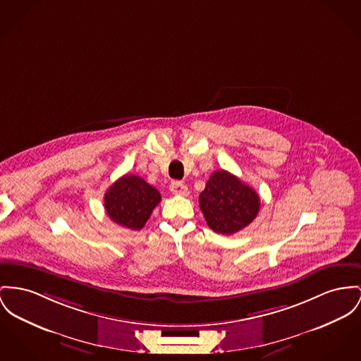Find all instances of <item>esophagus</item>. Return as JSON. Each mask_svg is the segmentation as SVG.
I'll return each mask as SVG.
<instances>
[{"instance_id":"34e87169","label":"esophagus","mask_w":361,"mask_h":361,"mask_svg":"<svg viewBox=\"0 0 361 361\" xmlns=\"http://www.w3.org/2000/svg\"><path fill=\"white\" fill-rule=\"evenodd\" d=\"M169 190L173 192L175 195H182V197L189 195V188H188L186 185H183L182 182H178V180H175V182L171 183Z\"/></svg>"}]
</instances>
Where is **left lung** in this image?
<instances>
[{"label": "left lung", "instance_id": "obj_1", "mask_svg": "<svg viewBox=\"0 0 361 361\" xmlns=\"http://www.w3.org/2000/svg\"><path fill=\"white\" fill-rule=\"evenodd\" d=\"M198 201L209 228L223 235L238 233L260 211L259 194L224 169L211 175Z\"/></svg>", "mask_w": 361, "mask_h": 361}]
</instances>
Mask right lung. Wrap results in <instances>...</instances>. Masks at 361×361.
<instances>
[{
  "mask_svg": "<svg viewBox=\"0 0 361 361\" xmlns=\"http://www.w3.org/2000/svg\"><path fill=\"white\" fill-rule=\"evenodd\" d=\"M160 201L159 190L137 175L121 176L104 197L108 216L130 230H141Z\"/></svg>",
  "mask_w": 361,
  "mask_h": 361,
  "instance_id": "obj_1",
  "label": "right lung"
}]
</instances>
